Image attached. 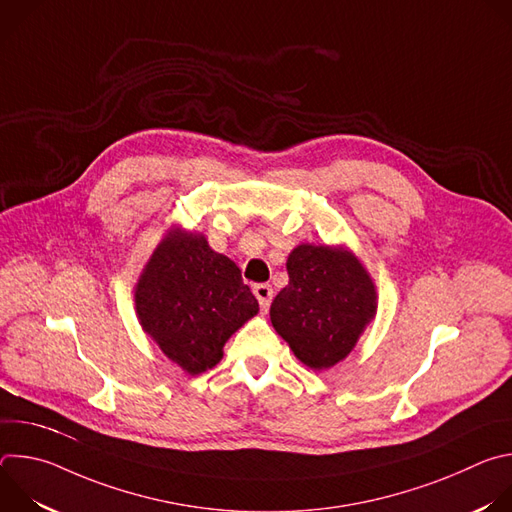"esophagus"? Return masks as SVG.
Here are the masks:
<instances>
[{
  "label": "esophagus",
  "instance_id": "34e87169",
  "mask_svg": "<svg viewBox=\"0 0 512 512\" xmlns=\"http://www.w3.org/2000/svg\"><path fill=\"white\" fill-rule=\"evenodd\" d=\"M253 294H255V298L259 300L261 310L267 312L269 306H271V300H273V287H271L269 283H257V285L253 287Z\"/></svg>",
  "mask_w": 512,
  "mask_h": 512
}]
</instances>
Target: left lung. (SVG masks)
Instances as JSON below:
<instances>
[{"mask_svg":"<svg viewBox=\"0 0 512 512\" xmlns=\"http://www.w3.org/2000/svg\"><path fill=\"white\" fill-rule=\"evenodd\" d=\"M289 283L269 316L277 334L314 371L346 358L377 312V291L346 249L300 245L287 257Z\"/></svg>","mask_w":512,"mask_h":512,"instance_id":"1","label":"left lung"}]
</instances>
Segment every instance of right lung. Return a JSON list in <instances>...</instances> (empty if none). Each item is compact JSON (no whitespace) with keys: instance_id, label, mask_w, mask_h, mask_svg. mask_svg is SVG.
Here are the masks:
<instances>
[{"instance_id":"1","label":"right lung","mask_w":512,"mask_h":512,"mask_svg":"<svg viewBox=\"0 0 512 512\" xmlns=\"http://www.w3.org/2000/svg\"><path fill=\"white\" fill-rule=\"evenodd\" d=\"M143 330L190 375L223 358V346L259 304L241 269L214 253L202 235L170 233L154 251L135 287Z\"/></svg>"}]
</instances>
